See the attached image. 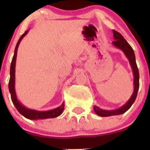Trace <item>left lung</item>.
<instances>
[{"label":"left lung","instance_id":"left-lung-1","mask_svg":"<svg viewBox=\"0 0 150 150\" xmlns=\"http://www.w3.org/2000/svg\"><path fill=\"white\" fill-rule=\"evenodd\" d=\"M113 36H114L115 40L112 42V43L114 44V46L120 48L125 53V54L128 57V60H129L130 64H131V67L133 69L134 75V91L131 97L128 101V102L125 105L122 106V107H120V109H118V110H113V111H107V110H102V109L95 106L93 107L95 112L98 115L102 116V117L117 115H121L122 113L125 112L131 107V105L134 104V102H135L136 98L137 96V93H138L139 88V69L138 67H137V62H136L135 54H134V51L133 50L132 47L128 44V42L125 40V38L122 37L118 32L115 31L114 30H113Z\"/></svg>","mask_w":150,"mask_h":150}]
</instances>
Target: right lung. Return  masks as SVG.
<instances>
[{
  "label": "right lung",
  "instance_id": "1",
  "mask_svg": "<svg viewBox=\"0 0 150 150\" xmlns=\"http://www.w3.org/2000/svg\"><path fill=\"white\" fill-rule=\"evenodd\" d=\"M28 30L25 31V33L20 37V38L18 40L16 43V48H15L14 54H13V59H12L10 67V79L8 82V89L11 93V98L13 104L16 107V110H18L21 115L25 117L26 118L30 119V120H37V119H46V118H54V117H58L59 115L62 114L63 110L64 107V104L62 103L60 107L54 109V110H49V111L46 112H40V111H35V110H29L26 107H23L19 102L16 96V93H15L14 89V81H15V64H16V53H17L18 47L19 44L22 39L23 38L24 36L28 33Z\"/></svg>",
  "mask_w": 150,
  "mask_h": 150
}]
</instances>
